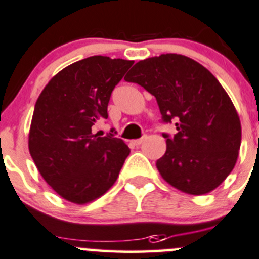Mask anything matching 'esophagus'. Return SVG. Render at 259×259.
Returning a JSON list of instances; mask_svg holds the SVG:
<instances>
[{"mask_svg":"<svg viewBox=\"0 0 259 259\" xmlns=\"http://www.w3.org/2000/svg\"><path fill=\"white\" fill-rule=\"evenodd\" d=\"M145 139H147V137H143L142 139H135V140H133L132 143H133V144H134V145H140L143 142H144Z\"/></svg>","mask_w":259,"mask_h":259,"instance_id":"34e87169","label":"esophagus"}]
</instances>
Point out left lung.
<instances>
[{"label":"left lung","mask_w":259,"mask_h":259,"mask_svg":"<svg viewBox=\"0 0 259 259\" xmlns=\"http://www.w3.org/2000/svg\"><path fill=\"white\" fill-rule=\"evenodd\" d=\"M125 81L157 99L165 122L176 120L177 134L164 135L167 149L157 160L163 180L195 196L219 187L237 163L242 126L214 74L186 55L168 53L139 60Z\"/></svg>","instance_id":"8db88e82"}]
</instances>
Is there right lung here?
<instances>
[{
	"label": "right lung",
	"mask_w": 259,
	"mask_h": 259,
	"mask_svg": "<svg viewBox=\"0 0 259 259\" xmlns=\"http://www.w3.org/2000/svg\"><path fill=\"white\" fill-rule=\"evenodd\" d=\"M134 60L95 55L58 72L35 104L29 152L45 182L64 200L84 205L112 187L130 149L94 125L107 119L112 90Z\"/></svg>",
	"instance_id": "right-lung-1"
}]
</instances>
